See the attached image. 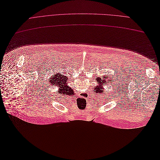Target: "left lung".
Returning a JSON list of instances; mask_svg holds the SVG:
<instances>
[{
  "label": "left lung",
  "instance_id": "left-lung-1",
  "mask_svg": "<svg viewBox=\"0 0 160 160\" xmlns=\"http://www.w3.org/2000/svg\"><path fill=\"white\" fill-rule=\"evenodd\" d=\"M108 79V77H104V78H98V79H97V81H98L99 82V85H98V87L96 88V92L98 93V91L99 92V93H101V92H103L104 91V87L103 86H106V85H109V88H108V86H107V88L108 89L111 88V85H112V84L111 83V81H108V80L107 79ZM110 85H109V84Z\"/></svg>",
  "mask_w": 160,
  "mask_h": 160
}]
</instances>
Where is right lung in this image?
I'll return each mask as SVG.
<instances>
[{"label":"right lung","mask_w":160,"mask_h":160,"mask_svg":"<svg viewBox=\"0 0 160 160\" xmlns=\"http://www.w3.org/2000/svg\"><path fill=\"white\" fill-rule=\"evenodd\" d=\"M66 77L60 73H56L55 75L52 76V78L50 79V84L54 85L55 88L58 86L59 88V93L61 95H71L72 93V90L67 84Z\"/></svg>","instance_id":"obj_1"}]
</instances>
